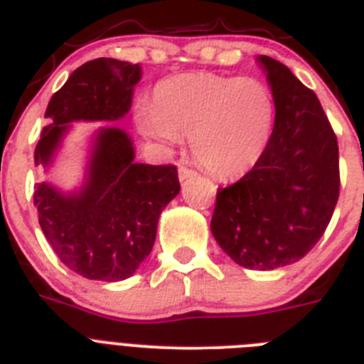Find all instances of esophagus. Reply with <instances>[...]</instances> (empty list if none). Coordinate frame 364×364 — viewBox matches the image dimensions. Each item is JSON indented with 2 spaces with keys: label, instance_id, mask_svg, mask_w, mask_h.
<instances>
[{
  "label": "esophagus",
  "instance_id": "obj_1",
  "mask_svg": "<svg viewBox=\"0 0 364 364\" xmlns=\"http://www.w3.org/2000/svg\"><path fill=\"white\" fill-rule=\"evenodd\" d=\"M195 175H197V171H195V169H191V167H188V166L178 167V178L180 180H186V178H189V176H195Z\"/></svg>",
  "mask_w": 364,
  "mask_h": 364
}]
</instances>
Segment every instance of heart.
I'll list each match as a JSON object with an SVG mask.
<instances>
[{"label": "heart", "mask_w": 364, "mask_h": 364, "mask_svg": "<svg viewBox=\"0 0 364 364\" xmlns=\"http://www.w3.org/2000/svg\"><path fill=\"white\" fill-rule=\"evenodd\" d=\"M275 98L262 80L186 73L154 87L138 124L164 146L188 136L195 159L217 178L246 175L272 140Z\"/></svg>", "instance_id": "obj_1"}]
</instances>
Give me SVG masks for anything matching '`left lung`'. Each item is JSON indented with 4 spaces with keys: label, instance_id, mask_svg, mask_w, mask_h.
<instances>
[{
    "label": "left lung",
    "instance_id": "8db88e82",
    "mask_svg": "<svg viewBox=\"0 0 364 364\" xmlns=\"http://www.w3.org/2000/svg\"><path fill=\"white\" fill-rule=\"evenodd\" d=\"M275 98L262 159L217 189L211 233L237 264L275 269L319 242L339 198V146L319 100L284 63L259 56Z\"/></svg>",
    "mask_w": 364,
    "mask_h": 364
}]
</instances>
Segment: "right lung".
Listing matches in <instances>:
<instances>
[{"mask_svg":"<svg viewBox=\"0 0 364 364\" xmlns=\"http://www.w3.org/2000/svg\"><path fill=\"white\" fill-rule=\"evenodd\" d=\"M138 63L98 58L74 70L50 98L34 160L47 166L74 120L122 118L131 107ZM129 136L102 129L96 138L89 180L78 195L53 186L34 189V205L45 239L73 272L92 281H124L151 253L162 210L180 191L176 166L134 162Z\"/></svg>","mask_w":364,"mask_h":364,"instance_id":"right-lung-1","label":"right lung"}]
</instances>
